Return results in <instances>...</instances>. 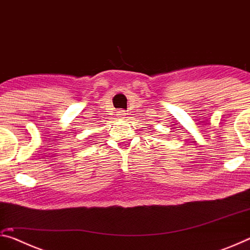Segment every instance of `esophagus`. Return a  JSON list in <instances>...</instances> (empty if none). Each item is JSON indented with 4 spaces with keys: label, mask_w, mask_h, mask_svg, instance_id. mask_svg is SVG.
<instances>
[{
    "label": "esophagus",
    "mask_w": 250,
    "mask_h": 250,
    "mask_svg": "<svg viewBox=\"0 0 250 250\" xmlns=\"http://www.w3.org/2000/svg\"><path fill=\"white\" fill-rule=\"evenodd\" d=\"M118 116H119V118H121V119H124V118H125V116H126V112L125 111V110H120V111L118 112Z\"/></svg>",
    "instance_id": "esophagus-1"
}]
</instances>
